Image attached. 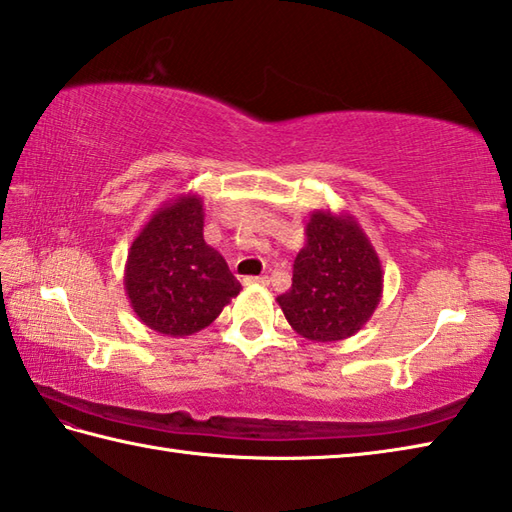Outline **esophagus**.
I'll return each mask as SVG.
<instances>
[{"label": "esophagus", "mask_w": 512, "mask_h": 512, "mask_svg": "<svg viewBox=\"0 0 512 512\" xmlns=\"http://www.w3.org/2000/svg\"><path fill=\"white\" fill-rule=\"evenodd\" d=\"M245 285H269V276H247Z\"/></svg>", "instance_id": "obj_1"}]
</instances>
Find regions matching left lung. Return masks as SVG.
Instances as JSON below:
<instances>
[{"mask_svg": "<svg viewBox=\"0 0 512 512\" xmlns=\"http://www.w3.org/2000/svg\"><path fill=\"white\" fill-rule=\"evenodd\" d=\"M305 236V247L294 260L291 289L276 302L302 338H351L367 325L382 300L380 258L349 212L316 210Z\"/></svg>", "mask_w": 512, "mask_h": 512, "instance_id": "1", "label": "left lung"}]
</instances>
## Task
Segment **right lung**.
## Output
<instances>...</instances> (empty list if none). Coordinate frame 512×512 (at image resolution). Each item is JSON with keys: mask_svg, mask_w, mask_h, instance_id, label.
<instances>
[{"mask_svg": "<svg viewBox=\"0 0 512 512\" xmlns=\"http://www.w3.org/2000/svg\"><path fill=\"white\" fill-rule=\"evenodd\" d=\"M203 201L185 192L165 201L134 238L123 285L134 314L156 333L185 338L210 327L241 283L203 238Z\"/></svg>", "mask_w": 512, "mask_h": 512, "instance_id": "right-lung-1", "label": "right lung"}]
</instances>
